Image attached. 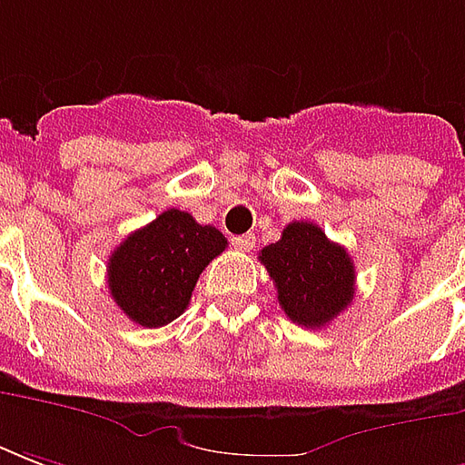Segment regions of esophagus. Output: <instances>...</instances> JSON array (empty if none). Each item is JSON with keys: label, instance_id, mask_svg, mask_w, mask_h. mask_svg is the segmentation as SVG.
<instances>
[{"label": "esophagus", "instance_id": "1", "mask_svg": "<svg viewBox=\"0 0 465 465\" xmlns=\"http://www.w3.org/2000/svg\"><path fill=\"white\" fill-rule=\"evenodd\" d=\"M232 245L238 250H242V252H250V250L255 248V235H252V232H248V235H235V238H232Z\"/></svg>", "mask_w": 465, "mask_h": 465}]
</instances>
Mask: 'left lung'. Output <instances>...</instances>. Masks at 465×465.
I'll return each mask as SVG.
<instances>
[{"label":"left lung","instance_id":"left-lung-1","mask_svg":"<svg viewBox=\"0 0 465 465\" xmlns=\"http://www.w3.org/2000/svg\"><path fill=\"white\" fill-rule=\"evenodd\" d=\"M260 262L278 288L280 308L298 325L322 328L353 302V260L312 223H291L278 242L260 250Z\"/></svg>","mask_w":465,"mask_h":465}]
</instances>
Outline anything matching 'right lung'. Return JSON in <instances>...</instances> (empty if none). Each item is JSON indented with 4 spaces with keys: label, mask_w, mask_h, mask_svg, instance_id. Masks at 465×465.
<instances>
[{
    "label": "right lung",
    "mask_w": 465,
    "mask_h": 465,
    "mask_svg": "<svg viewBox=\"0 0 465 465\" xmlns=\"http://www.w3.org/2000/svg\"><path fill=\"white\" fill-rule=\"evenodd\" d=\"M225 248L220 230L170 207L122 240L110 255L112 301L133 322L163 328L185 312L197 278Z\"/></svg>",
    "instance_id": "obj_1"
}]
</instances>
